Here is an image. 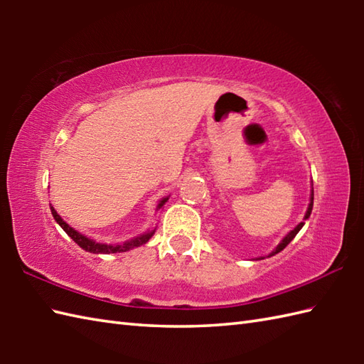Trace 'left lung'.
<instances>
[{"label":"left lung","mask_w":364,"mask_h":364,"mask_svg":"<svg viewBox=\"0 0 364 364\" xmlns=\"http://www.w3.org/2000/svg\"><path fill=\"white\" fill-rule=\"evenodd\" d=\"M313 198H314V194H313V191H311V198H310V205H308V210H306V214H305V220H306L308 218H310V214H311V210H313ZM304 225H305V222H300L296 228L291 230L289 233L286 235V236L282 239V242L278 244V245L275 247V249H274L272 252H270V253L267 255V257H274V255H277L278 252H282V250L284 249V247L288 245V244L292 241L294 237H296V235L299 233V231L301 230V227H304ZM259 259H264V258H259Z\"/></svg>","instance_id":"1"}]
</instances>
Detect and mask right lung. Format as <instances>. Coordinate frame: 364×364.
I'll return each mask as SVG.
<instances>
[{"label": "right lung", "mask_w": 364, "mask_h": 364, "mask_svg": "<svg viewBox=\"0 0 364 364\" xmlns=\"http://www.w3.org/2000/svg\"><path fill=\"white\" fill-rule=\"evenodd\" d=\"M168 200V197H166V198H162L161 202L158 203V208L156 210H159V208H162L164 206V203L167 202ZM50 210H51V214H53V218H54V220H56L59 225H60V228H63L65 233L70 236L73 241L78 244L82 250H86V252H90V253H103V255H107V253H120V252H128V250H131V249H134V247H139V245H142V244H145V242H149V239L154 235V230H151V231H146V233H144V235H141V236H137V237H134V239H131V241H127V242H123V244H105V242H97V241H94V239H90V237H87V236H84V235H81V233H78V231H76L75 228H72L70 225H68V223L60 218V215L56 213V210H54L53 206H50Z\"/></svg>", "instance_id": "add662e5"}]
</instances>
